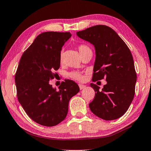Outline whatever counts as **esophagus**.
Returning a JSON list of instances; mask_svg holds the SVG:
<instances>
[{
    "label": "esophagus",
    "instance_id": "34e87169",
    "mask_svg": "<svg viewBox=\"0 0 151 151\" xmlns=\"http://www.w3.org/2000/svg\"><path fill=\"white\" fill-rule=\"evenodd\" d=\"M85 85H83V84H79V89H80V90H82V89H83L84 88H85Z\"/></svg>",
    "mask_w": 151,
    "mask_h": 151
}]
</instances>
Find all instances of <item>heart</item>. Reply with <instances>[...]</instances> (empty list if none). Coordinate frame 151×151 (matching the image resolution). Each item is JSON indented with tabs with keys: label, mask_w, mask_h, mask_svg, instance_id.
<instances>
[{
	"label": "heart",
	"mask_w": 151,
	"mask_h": 151,
	"mask_svg": "<svg viewBox=\"0 0 151 151\" xmlns=\"http://www.w3.org/2000/svg\"><path fill=\"white\" fill-rule=\"evenodd\" d=\"M78 49L79 50V53H80V55H82V54L84 53L85 52H86L87 50H91L89 47L87 46L86 45H84V44H81V45H78ZM60 59L62 60V52L60 53ZM69 76L71 77V78H73V79H76V80L81 81L82 79H83V76H82L81 73H79L77 72H71V73H70Z\"/></svg>",
	"instance_id": "b5f03b06"
}]
</instances>
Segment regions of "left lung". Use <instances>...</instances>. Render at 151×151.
Here are the masks:
<instances>
[{
    "mask_svg": "<svg viewBox=\"0 0 151 151\" xmlns=\"http://www.w3.org/2000/svg\"><path fill=\"white\" fill-rule=\"evenodd\" d=\"M77 35L89 41L95 48L96 59L92 81L106 79L101 91L97 85H90L95 91L89 103L94 114L104 120L122 117L135 95L137 81L132 52L115 31L104 25H97L77 32Z\"/></svg>",
    "mask_w": 151,
    "mask_h": 151,
    "instance_id": "1",
    "label": "left lung"
}]
</instances>
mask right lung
Returning <instances> with one entry per match:
<instances>
[{
	"mask_svg": "<svg viewBox=\"0 0 151 151\" xmlns=\"http://www.w3.org/2000/svg\"><path fill=\"white\" fill-rule=\"evenodd\" d=\"M70 32L47 31L37 37L19 60L15 74L17 97L31 120L52 127L66 117L70 99L79 91L76 82L62 81L56 91L50 84L60 66V52Z\"/></svg>",
	"mask_w": 151,
	"mask_h": 151,
	"instance_id": "right-lung-1",
	"label": "right lung"
}]
</instances>
